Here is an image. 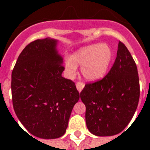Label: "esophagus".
I'll list each match as a JSON object with an SVG mask.
<instances>
[{
  "instance_id": "1",
  "label": "esophagus",
  "mask_w": 150,
  "mask_h": 150,
  "mask_svg": "<svg viewBox=\"0 0 150 150\" xmlns=\"http://www.w3.org/2000/svg\"><path fill=\"white\" fill-rule=\"evenodd\" d=\"M85 85L82 83V82H77L76 83V88H77L78 91L79 92H82V90L83 89V88H84Z\"/></svg>"
}]
</instances>
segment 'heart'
Here are the masks:
<instances>
[{
	"mask_svg": "<svg viewBox=\"0 0 150 150\" xmlns=\"http://www.w3.org/2000/svg\"><path fill=\"white\" fill-rule=\"evenodd\" d=\"M114 52L107 43H97L80 48L71 57L64 60V67L70 75L75 74L78 65L82 66V74L89 82L102 79L113 61Z\"/></svg>",
	"mask_w": 150,
	"mask_h": 150,
	"instance_id": "b5f03b06",
	"label": "heart"
}]
</instances>
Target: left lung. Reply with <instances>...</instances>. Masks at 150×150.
<instances>
[{
    "mask_svg": "<svg viewBox=\"0 0 150 150\" xmlns=\"http://www.w3.org/2000/svg\"><path fill=\"white\" fill-rule=\"evenodd\" d=\"M139 94L135 62L125 44L119 42L109 73L102 80L86 85L80 93L86 108V122L89 132L96 136L121 132L135 114Z\"/></svg>",
    "mask_w": 150,
    "mask_h": 150,
    "instance_id": "8db88e82",
    "label": "left lung"
}]
</instances>
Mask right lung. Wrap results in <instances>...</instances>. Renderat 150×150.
<instances>
[{"instance_id": "add662e5", "label": "right lung", "mask_w": 150, "mask_h": 150, "mask_svg": "<svg viewBox=\"0 0 150 150\" xmlns=\"http://www.w3.org/2000/svg\"><path fill=\"white\" fill-rule=\"evenodd\" d=\"M58 40L48 37L25 47L11 74L13 107L20 122L36 137H61L81 97L75 83L62 77Z\"/></svg>"}]
</instances>
